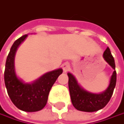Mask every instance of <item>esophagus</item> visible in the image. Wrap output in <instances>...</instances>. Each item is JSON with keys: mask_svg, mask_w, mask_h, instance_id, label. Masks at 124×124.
Returning <instances> with one entry per match:
<instances>
[{"mask_svg": "<svg viewBox=\"0 0 124 124\" xmlns=\"http://www.w3.org/2000/svg\"><path fill=\"white\" fill-rule=\"evenodd\" d=\"M62 69H63V71L64 72L67 71L69 69H70V65L68 62H65L62 64Z\"/></svg>", "mask_w": 124, "mask_h": 124, "instance_id": "obj_1", "label": "esophagus"}]
</instances>
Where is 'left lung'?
<instances>
[{
    "label": "left lung",
    "instance_id": "left-lung-1",
    "mask_svg": "<svg viewBox=\"0 0 124 124\" xmlns=\"http://www.w3.org/2000/svg\"><path fill=\"white\" fill-rule=\"evenodd\" d=\"M103 57L114 69V71L110 77L108 87L102 93H95L85 90L78 83L76 77L69 72L67 73L70 97L72 105L77 110L86 112L98 111L107 105L112 95L116 83V72L115 70L114 60L109 47H107L104 52Z\"/></svg>",
    "mask_w": 124,
    "mask_h": 124
}]
</instances>
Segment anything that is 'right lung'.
<instances>
[{"label":"right lung","mask_w":124,"mask_h":124,"mask_svg":"<svg viewBox=\"0 0 124 124\" xmlns=\"http://www.w3.org/2000/svg\"><path fill=\"white\" fill-rule=\"evenodd\" d=\"M27 36V34L22 36L12 46L6 60L4 79L8 94L13 104L20 110L34 112L46 106L50 91L63 71L60 68L47 72L31 83H26L19 78L15 71V57L17 48Z\"/></svg>","instance_id":"1"}]
</instances>
